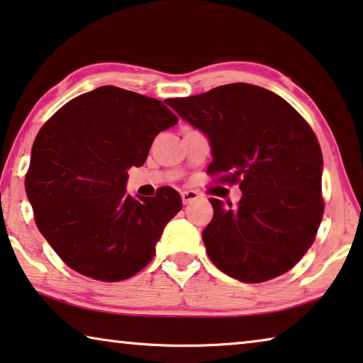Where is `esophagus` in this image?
<instances>
[{
    "mask_svg": "<svg viewBox=\"0 0 363 363\" xmlns=\"http://www.w3.org/2000/svg\"><path fill=\"white\" fill-rule=\"evenodd\" d=\"M199 197H200V194L197 191H184V192H181V199L186 205L196 202Z\"/></svg>",
    "mask_w": 363,
    "mask_h": 363,
    "instance_id": "esophagus-1",
    "label": "esophagus"
}]
</instances>
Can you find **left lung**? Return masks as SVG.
I'll return each instance as SVG.
<instances>
[{"label":"left lung","mask_w":363,"mask_h":363,"mask_svg":"<svg viewBox=\"0 0 363 363\" xmlns=\"http://www.w3.org/2000/svg\"><path fill=\"white\" fill-rule=\"evenodd\" d=\"M166 104L207 135L210 174L242 192L236 207L210 199L213 218L202 233L210 261L246 284L290 270L323 220V153L311 127L282 97L246 83Z\"/></svg>","instance_id":"left-lung-1"}]
</instances>
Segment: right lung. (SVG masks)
<instances>
[{
	"instance_id": "right-lung-1",
	"label": "right lung",
	"mask_w": 363,
	"mask_h": 363,
	"mask_svg": "<svg viewBox=\"0 0 363 363\" xmlns=\"http://www.w3.org/2000/svg\"><path fill=\"white\" fill-rule=\"evenodd\" d=\"M176 123L161 101L101 86L40 128L26 194L37 228L68 267L118 282L148 266L182 200L171 187L155 197L128 196V169L142 166L156 135Z\"/></svg>"
}]
</instances>
